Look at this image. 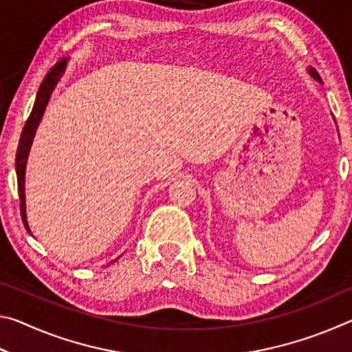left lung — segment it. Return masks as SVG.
Returning <instances> with one entry per match:
<instances>
[{
    "mask_svg": "<svg viewBox=\"0 0 352 352\" xmlns=\"http://www.w3.org/2000/svg\"><path fill=\"white\" fill-rule=\"evenodd\" d=\"M309 74H311L315 80H317V82H320V83H321V77H320V74L317 73V69L312 68V67H309Z\"/></svg>",
    "mask_w": 352,
    "mask_h": 352,
    "instance_id": "1",
    "label": "left lung"
}]
</instances>
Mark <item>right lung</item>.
<instances>
[{"mask_svg":"<svg viewBox=\"0 0 352 352\" xmlns=\"http://www.w3.org/2000/svg\"><path fill=\"white\" fill-rule=\"evenodd\" d=\"M65 65H67V58H62V60H58L54 65V67L51 68L50 73L46 74L43 83L40 85V90L37 93V99H35L34 109L31 111V116L28 118L25 129H23V133H21V138H20V146H19V151H16L15 166H16V182H19L21 219H23V223H25V226H26L28 233H31V234H32V231L28 225L26 210H25V168H26V160H28L29 147H31V142H32V138H34L35 129H37L40 119H41V116H43L47 100H50V96H51L52 90H54L58 77H60V74L63 73ZM113 262H115V261H113Z\"/></svg>","mask_w":352,"mask_h":352,"instance_id":"1","label":"right lung"}]
</instances>
